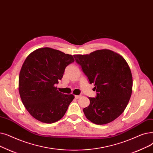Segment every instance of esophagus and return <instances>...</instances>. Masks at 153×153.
<instances>
[{
    "label": "esophagus",
    "mask_w": 153,
    "mask_h": 153,
    "mask_svg": "<svg viewBox=\"0 0 153 153\" xmlns=\"http://www.w3.org/2000/svg\"><path fill=\"white\" fill-rule=\"evenodd\" d=\"M75 97L76 99H79V98L81 97V95H76Z\"/></svg>",
    "instance_id": "esophagus-1"
}]
</instances>
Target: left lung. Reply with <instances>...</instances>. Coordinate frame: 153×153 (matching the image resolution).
Listing matches in <instances>:
<instances>
[{
  "label": "left lung",
  "mask_w": 153,
  "mask_h": 153,
  "mask_svg": "<svg viewBox=\"0 0 153 153\" xmlns=\"http://www.w3.org/2000/svg\"><path fill=\"white\" fill-rule=\"evenodd\" d=\"M97 97L83 109L86 118L96 125L114 121L123 113L132 93L131 71L124 58L113 51L98 50L89 55H74Z\"/></svg>",
  "instance_id": "1"
}]
</instances>
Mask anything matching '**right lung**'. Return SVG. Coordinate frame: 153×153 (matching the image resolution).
Returning <instances> with one entry per match:
<instances>
[{
    "instance_id": "add662e5",
    "label": "right lung",
    "mask_w": 153,
    "mask_h": 153,
    "mask_svg": "<svg viewBox=\"0 0 153 153\" xmlns=\"http://www.w3.org/2000/svg\"><path fill=\"white\" fill-rule=\"evenodd\" d=\"M74 61L71 55L48 47L37 49L27 57L20 71L19 91L24 106L34 118L53 123L65 115L75 97L59 92L55 85Z\"/></svg>"
}]
</instances>
